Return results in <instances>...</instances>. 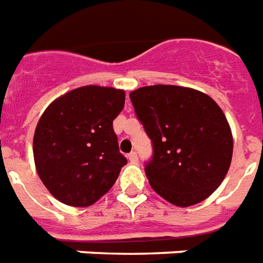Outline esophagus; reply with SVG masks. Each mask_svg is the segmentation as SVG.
Wrapping results in <instances>:
<instances>
[{
  "label": "esophagus",
  "mask_w": 263,
  "mask_h": 263,
  "mask_svg": "<svg viewBox=\"0 0 263 263\" xmlns=\"http://www.w3.org/2000/svg\"><path fill=\"white\" fill-rule=\"evenodd\" d=\"M128 159H129V161L131 163H137L138 161V155L135 153V152H131L129 155H128Z\"/></svg>",
  "instance_id": "34e87169"
}]
</instances>
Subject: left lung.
<instances>
[{
    "label": "left lung",
    "mask_w": 263,
    "mask_h": 263,
    "mask_svg": "<svg viewBox=\"0 0 263 263\" xmlns=\"http://www.w3.org/2000/svg\"><path fill=\"white\" fill-rule=\"evenodd\" d=\"M129 97L153 145L145 166L152 188L180 208L205 201L224 180L233 157V135L219 104L174 85L139 87Z\"/></svg>",
    "instance_id": "obj_1"
}]
</instances>
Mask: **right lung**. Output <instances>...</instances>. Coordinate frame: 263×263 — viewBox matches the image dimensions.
Instances as JSON below:
<instances>
[{
    "instance_id": "right-lung-1",
    "label": "right lung",
    "mask_w": 263,
    "mask_h": 263,
    "mask_svg": "<svg viewBox=\"0 0 263 263\" xmlns=\"http://www.w3.org/2000/svg\"><path fill=\"white\" fill-rule=\"evenodd\" d=\"M124 103L121 89L89 85L62 95L44 110L33 156L40 180L55 199L85 208L114 185L126 164L112 129Z\"/></svg>"
}]
</instances>
